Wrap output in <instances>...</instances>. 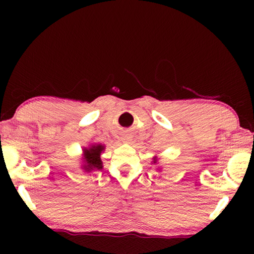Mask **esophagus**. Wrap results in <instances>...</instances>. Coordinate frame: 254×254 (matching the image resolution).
I'll return each mask as SVG.
<instances>
[{"mask_svg": "<svg viewBox=\"0 0 254 254\" xmlns=\"http://www.w3.org/2000/svg\"><path fill=\"white\" fill-rule=\"evenodd\" d=\"M124 140H126V142H128V137H126V139H124Z\"/></svg>", "mask_w": 254, "mask_h": 254, "instance_id": "1", "label": "esophagus"}]
</instances>
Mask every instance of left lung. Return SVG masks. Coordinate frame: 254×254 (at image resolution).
<instances>
[{
	"label": "left lung",
	"mask_w": 254,
	"mask_h": 254,
	"mask_svg": "<svg viewBox=\"0 0 254 254\" xmlns=\"http://www.w3.org/2000/svg\"><path fill=\"white\" fill-rule=\"evenodd\" d=\"M156 162H157V158L154 157V158H153V163H156Z\"/></svg>",
	"instance_id": "8db88e82"
}]
</instances>
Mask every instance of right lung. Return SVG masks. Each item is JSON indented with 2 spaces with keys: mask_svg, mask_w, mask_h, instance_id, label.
Masks as SVG:
<instances>
[{
  "mask_svg": "<svg viewBox=\"0 0 254 254\" xmlns=\"http://www.w3.org/2000/svg\"><path fill=\"white\" fill-rule=\"evenodd\" d=\"M105 149L104 145L102 144H91L88 148H84V162L83 166L85 171L92 170H100L103 168V163L101 160V153Z\"/></svg>",
  "mask_w": 254,
  "mask_h": 254,
  "instance_id": "1",
  "label": "right lung"
}]
</instances>
